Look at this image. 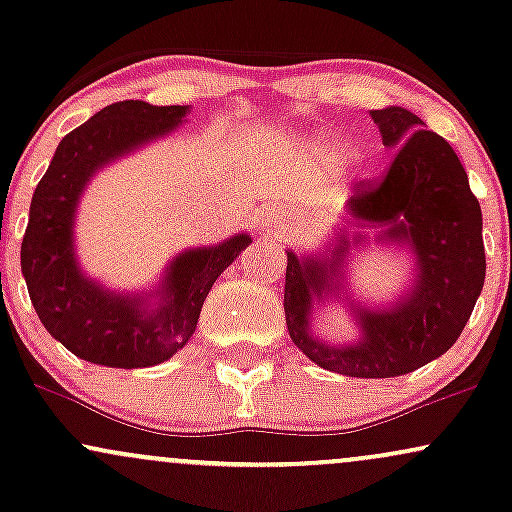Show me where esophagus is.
I'll return each instance as SVG.
<instances>
[{
	"mask_svg": "<svg viewBox=\"0 0 512 512\" xmlns=\"http://www.w3.org/2000/svg\"><path fill=\"white\" fill-rule=\"evenodd\" d=\"M260 226H262V228H267V231L272 233V228H276V221H272V219H262V221H260Z\"/></svg>",
	"mask_w": 512,
	"mask_h": 512,
	"instance_id": "obj_1",
	"label": "esophagus"
}]
</instances>
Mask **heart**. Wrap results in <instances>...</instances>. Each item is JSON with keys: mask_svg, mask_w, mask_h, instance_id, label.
Wrapping results in <instances>:
<instances>
[{"mask_svg": "<svg viewBox=\"0 0 512 512\" xmlns=\"http://www.w3.org/2000/svg\"><path fill=\"white\" fill-rule=\"evenodd\" d=\"M325 151L330 154V158L334 161H339V158H344V144H337V142H330L325 146Z\"/></svg>", "mask_w": 512, "mask_h": 512, "instance_id": "b5f03b06", "label": "heart"}]
</instances>
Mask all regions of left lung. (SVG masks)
Masks as SVG:
<instances>
[{
	"mask_svg": "<svg viewBox=\"0 0 512 512\" xmlns=\"http://www.w3.org/2000/svg\"><path fill=\"white\" fill-rule=\"evenodd\" d=\"M383 144L395 151L380 180L358 185L346 221L385 226L378 240L409 245L416 281L390 308H356L361 339L330 346L310 334V310L322 293L342 289L351 240L339 236L330 257L286 252L284 313L293 344L310 361L351 378H397L443 356L457 342L486 276L479 199L452 146L409 110H373ZM361 243V238H354Z\"/></svg>",
	"mask_w": 512,
	"mask_h": 512,
	"instance_id": "obj_1",
	"label": "left lung"
}]
</instances>
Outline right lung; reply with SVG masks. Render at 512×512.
Returning a JSON list of instances; mask_svg holds the SVG:
<instances>
[{"instance_id": "add662e5", "label": "right lung", "mask_w": 512, "mask_h": 512, "mask_svg": "<svg viewBox=\"0 0 512 512\" xmlns=\"http://www.w3.org/2000/svg\"><path fill=\"white\" fill-rule=\"evenodd\" d=\"M187 105L122 101L103 108L57 146L48 173L33 192L21 272L31 303L57 342L74 356L108 368H146L190 342L199 310L223 269L252 243L250 236L214 248L187 250L168 264L156 293L120 296L84 276L74 255V214L86 182L115 158L173 132Z\"/></svg>"}]
</instances>
